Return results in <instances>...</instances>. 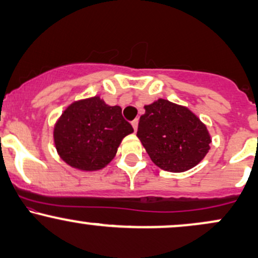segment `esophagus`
<instances>
[{
  "instance_id": "esophagus-1",
  "label": "esophagus",
  "mask_w": 258,
  "mask_h": 258,
  "mask_svg": "<svg viewBox=\"0 0 258 258\" xmlns=\"http://www.w3.org/2000/svg\"><path fill=\"white\" fill-rule=\"evenodd\" d=\"M132 127H133V130H135V132L137 131V128H138V120L137 119L132 121Z\"/></svg>"
}]
</instances>
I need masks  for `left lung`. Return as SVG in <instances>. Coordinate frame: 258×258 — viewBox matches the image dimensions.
Wrapping results in <instances>:
<instances>
[{
  "mask_svg": "<svg viewBox=\"0 0 258 258\" xmlns=\"http://www.w3.org/2000/svg\"><path fill=\"white\" fill-rule=\"evenodd\" d=\"M144 109L137 137L156 166L168 172H185L205 158L211 135L190 109L164 98Z\"/></svg>",
  "mask_w": 258,
  "mask_h": 258,
  "instance_id": "left-lung-1",
  "label": "left lung"
}]
</instances>
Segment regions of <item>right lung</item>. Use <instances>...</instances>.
<instances>
[{
  "instance_id": "add662e5",
  "label": "right lung",
  "mask_w": 258,
  "mask_h": 258,
  "mask_svg": "<svg viewBox=\"0 0 258 258\" xmlns=\"http://www.w3.org/2000/svg\"><path fill=\"white\" fill-rule=\"evenodd\" d=\"M121 111L119 105H108L100 96L68 105L53 128L59 158L70 167L86 172L108 166L122 139L133 132Z\"/></svg>"
}]
</instances>
